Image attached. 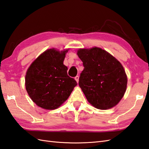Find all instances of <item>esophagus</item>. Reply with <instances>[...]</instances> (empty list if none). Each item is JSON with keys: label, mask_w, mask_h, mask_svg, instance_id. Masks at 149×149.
Listing matches in <instances>:
<instances>
[{"label": "esophagus", "mask_w": 149, "mask_h": 149, "mask_svg": "<svg viewBox=\"0 0 149 149\" xmlns=\"http://www.w3.org/2000/svg\"><path fill=\"white\" fill-rule=\"evenodd\" d=\"M75 81H77V82L78 83V82H79V76H76V77H75Z\"/></svg>", "instance_id": "1"}]
</instances>
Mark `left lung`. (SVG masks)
<instances>
[{"instance_id":"1","label":"left lung","mask_w":149,"mask_h":149,"mask_svg":"<svg viewBox=\"0 0 149 149\" xmlns=\"http://www.w3.org/2000/svg\"><path fill=\"white\" fill-rule=\"evenodd\" d=\"M77 54L84 67L79 85L88 102L100 110L111 109L118 104L125 94L127 82L122 64L98 47L79 48Z\"/></svg>"}]
</instances>
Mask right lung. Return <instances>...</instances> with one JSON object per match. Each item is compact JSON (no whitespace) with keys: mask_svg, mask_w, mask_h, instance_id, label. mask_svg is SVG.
Instances as JSON below:
<instances>
[{"mask_svg":"<svg viewBox=\"0 0 149 149\" xmlns=\"http://www.w3.org/2000/svg\"><path fill=\"white\" fill-rule=\"evenodd\" d=\"M69 49L51 48L40 54L27 69L25 88L31 100L46 110L60 107L70 96L77 82L67 75L63 61Z\"/></svg>","mask_w":149,"mask_h":149,"instance_id":"right-lung-1","label":"right lung"}]
</instances>
